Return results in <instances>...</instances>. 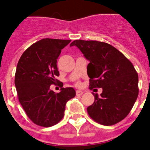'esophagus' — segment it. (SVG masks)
<instances>
[{"label":"esophagus","instance_id":"34e87169","mask_svg":"<svg viewBox=\"0 0 150 150\" xmlns=\"http://www.w3.org/2000/svg\"><path fill=\"white\" fill-rule=\"evenodd\" d=\"M83 94V91H82V90H77L76 91L77 96H80V95H82Z\"/></svg>","mask_w":150,"mask_h":150}]
</instances>
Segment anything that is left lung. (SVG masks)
Returning a JSON list of instances; mask_svg holds the SVG:
<instances>
[{
    "label": "left lung",
    "instance_id": "1",
    "mask_svg": "<svg viewBox=\"0 0 150 150\" xmlns=\"http://www.w3.org/2000/svg\"><path fill=\"white\" fill-rule=\"evenodd\" d=\"M75 45L90 63L87 72L90 89L102 88L95 102L87 108L88 115L96 122L113 125L122 120L131 111L137 98L138 75L132 63L117 49L106 42L76 40Z\"/></svg>",
    "mask_w": 150,
    "mask_h": 150
}]
</instances>
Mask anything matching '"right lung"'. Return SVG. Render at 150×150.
Wrapping results in <instances>:
<instances>
[{
    "instance_id": "obj_1",
    "label": "right lung",
    "mask_w": 150,
    "mask_h": 150,
    "mask_svg": "<svg viewBox=\"0 0 150 150\" xmlns=\"http://www.w3.org/2000/svg\"><path fill=\"white\" fill-rule=\"evenodd\" d=\"M70 40L44 38L33 44L21 55L16 67L15 85L20 103L31 121L51 127L62 119L65 105L75 96L72 88L55 93L50 89L59 76L57 59Z\"/></svg>"
}]
</instances>
